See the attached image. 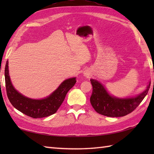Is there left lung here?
I'll list each match as a JSON object with an SVG mask.
<instances>
[{
    "label": "left lung",
    "instance_id": "left-lung-1",
    "mask_svg": "<svg viewBox=\"0 0 154 154\" xmlns=\"http://www.w3.org/2000/svg\"><path fill=\"white\" fill-rule=\"evenodd\" d=\"M90 81L93 86L90 98L91 105L99 114L109 117L124 116L134 110L148 94L151 83H149L142 93L136 97L119 99L110 96L99 81L92 79Z\"/></svg>",
    "mask_w": 154,
    "mask_h": 154
}]
</instances>
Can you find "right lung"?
I'll return each mask as SVG.
<instances>
[{"label":"right lung","mask_w":154,"mask_h":154,"mask_svg":"<svg viewBox=\"0 0 154 154\" xmlns=\"http://www.w3.org/2000/svg\"><path fill=\"white\" fill-rule=\"evenodd\" d=\"M8 61L6 63L5 75L7 97L15 109L34 119L50 116L57 112L67 92L76 83V79L65 80L51 95L43 99H31L23 96L16 91L11 83L8 73Z\"/></svg>","instance_id":"obj_1"}]
</instances>
